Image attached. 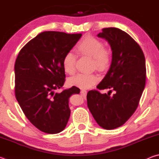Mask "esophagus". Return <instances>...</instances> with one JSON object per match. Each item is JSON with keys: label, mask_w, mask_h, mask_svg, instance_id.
<instances>
[{"label": "esophagus", "mask_w": 159, "mask_h": 159, "mask_svg": "<svg viewBox=\"0 0 159 159\" xmlns=\"http://www.w3.org/2000/svg\"><path fill=\"white\" fill-rule=\"evenodd\" d=\"M80 94H81V95H83V96H85L86 94H87V91L85 90H80Z\"/></svg>", "instance_id": "1"}]
</instances>
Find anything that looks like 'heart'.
Instances as JSON below:
<instances>
[{"instance_id":"heart-1","label":"heart","mask_w":159,"mask_h":159,"mask_svg":"<svg viewBox=\"0 0 159 159\" xmlns=\"http://www.w3.org/2000/svg\"><path fill=\"white\" fill-rule=\"evenodd\" d=\"M79 55L93 58V67L99 71L106 70L111 63V53L104 48V43L98 38L87 36L78 43L75 47ZM77 57L71 52L64 55L62 60L63 68L67 74H71L76 70ZM99 81V76L95 74L79 73L69 79V83L78 88L87 89Z\"/></svg>"}]
</instances>
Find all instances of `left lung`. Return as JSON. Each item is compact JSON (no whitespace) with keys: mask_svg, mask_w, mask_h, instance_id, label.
I'll use <instances>...</instances> for the list:
<instances>
[{"mask_svg":"<svg viewBox=\"0 0 159 159\" xmlns=\"http://www.w3.org/2000/svg\"><path fill=\"white\" fill-rule=\"evenodd\" d=\"M98 36L105 39L111 45L112 61L97 88L109 91L102 94L90 90L87 103L99 125L112 130L124 124L138 108L146 82L145 58L138 43L119 29H102ZM112 91L115 94L111 95Z\"/></svg>","mask_w":159,"mask_h":159,"instance_id":"left-lung-1","label":"left lung"}]
</instances>
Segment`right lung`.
Listing matches in <instances>:
<instances>
[{
	"label": "right lung",
	"instance_id": "1",
	"mask_svg": "<svg viewBox=\"0 0 159 159\" xmlns=\"http://www.w3.org/2000/svg\"><path fill=\"white\" fill-rule=\"evenodd\" d=\"M81 34L44 31L21 48L15 64L16 99L29 121L43 133L56 134L65 128L70 116L69 98L79 94L72 86L55 93L65 81L64 55Z\"/></svg>",
	"mask_w": 159,
	"mask_h": 159
}]
</instances>
